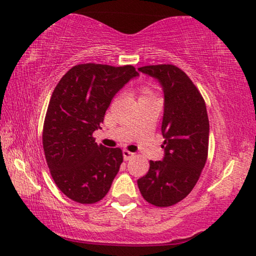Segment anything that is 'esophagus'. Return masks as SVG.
<instances>
[{
    "label": "esophagus",
    "instance_id": "1",
    "mask_svg": "<svg viewBox=\"0 0 256 256\" xmlns=\"http://www.w3.org/2000/svg\"><path fill=\"white\" fill-rule=\"evenodd\" d=\"M124 160H129L132 158V157H134L135 156V154L134 152H129V150H124Z\"/></svg>",
    "mask_w": 256,
    "mask_h": 256
}]
</instances>
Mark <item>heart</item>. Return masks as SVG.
Instances as JSON below:
<instances>
[{
	"instance_id": "b5f03b06",
	"label": "heart",
	"mask_w": 256,
	"mask_h": 256,
	"mask_svg": "<svg viewBox=\"0 0 256 256\" xmlns=\"http://www.w3.org/2000/svg\"><path fill=\"white\" fill-rule=\"evenodd\" d=\"M149 90L148 88H143V94H148Z\"/></svg>"
}]
</instances>
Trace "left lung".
<instances>
[{
	"instance_id": "1",
	"label": "left lung",
	"mask_w": 256,
	"mask_h": 256,
	"mask_svg": "<svg viewBox=\"0 0 256 256\" xmlns=\"http://www.w3.org/2000/svg\"><path fill=\"white\" fill-rule=\"evenodd\" d=\"M158 80L164 92L163 160H150L149 171L138 180L149 204L168 208L186 197L200 177L208 152L210 124L205 101L192 80L177 66L148 65L138 68Z\"/></svg>"
}]
</instances>
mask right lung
<instances>
[{
    "label": "right lung",
    "mask_w": 256,
    "mask_h": 256,
    "mask_svg": "<svg viewBox=\"0 0 256 256\" xmlns=\"http://www.w3.org/2000/svg\"><path fill=\"white\" fill-rule=\"evenodd\" d=\"M138 76L134 66L79 64L62 76L52 93L43 126V148L59 190L80 204L100 202L124 160L120 148L98 144L110 101Z\"/></svg>",
    "instance_id": "1"
}]
</instances>
